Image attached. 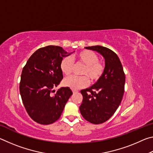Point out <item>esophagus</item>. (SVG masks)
Returning a JSON list of instances; mask_svg holds the SVG:
<instances>
[{"label":"esophagus","instance_id":"esophagus-1","mask_svg":"<svg viewBox=\"0 0 153 153\" xmlns=\"http://www.w3.org/2000/svg\"><path fill=\"white\" fill-rule=\"evenodd\" d=\"M72 92H73V93H76V92H77V90H72Z\"/></svg>","mask_w":153,"mask_h":153}]
</instances>
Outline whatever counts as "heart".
<instances>
[{"label":"heart","mask_w":153,"mask_h":153,"mask_svg":"<svg viewBox=\"0 0 153 153\" xmlns=\"http://www.w3.org/2000/svg\"><path fill=\"white\" fill-rule=\"evenodd\" d=\"M72 58L86 65L82 71V74L86 75L93 82L98 80L104 73V65L98 61V56L94 52L88 50L82 51L74 55ZM60 68L61 71L66 76H69L71 73L73 60L70 56H66L63 59L60 64ZM87 76L67 77L64 79V85L73 90L82 88L89 84V79Z\"/></svg>","instance_id":"heart-1"}]
</instances>
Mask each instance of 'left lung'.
<instances>
[{
    "label": "left lung",
    "mask_w": 153,
    "mask_h": 153,
    "mask_svg": "<svg viewBox=\"0 0 153 153\" xmlns=\"http://www.w3.org/2000/svg\"><path fill=\"white\" fill-rule=\"evenodd\" d=\"M97 52L105 59L102 76L94 85L81 90L83 96L79 111L85 120L94 124L110 119L122 100L126 77L118 56L109 48L101 46L85 47Z\"/></svg>",
    "instance_id": "8db88e82"
}]
</instances>
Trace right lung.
Instances as JSON below:
<instances>
[{
  "mask_svg": "<svg viewBox=\"0 0 153 153\" xmlns=\"http://www.w3.org/2000/svg\"><path fill=\"white\" fill-rule=\"evenodd\" d=\"M75 52V51H74ZM61 46H47L33 53L23 68L19 91L28 115L33 121L48 125L59 120L73 94L69 87L53 90L63 79L60 64L70 55Z\"/></svg>",
  "mask_w": 153,
  "mask_h": 153,
  "instance_id": "obj_1",
  "label": "right lung"
}]
</instances>
